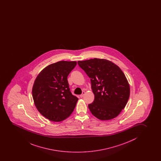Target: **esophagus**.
Wrapping results in <instances>:
<instances>
[{
    "instance_id": "esophagus-1",
    "label": "esophagus",
    "mask_w": 161,
    "mask_h": 161,
    "mask_svg": "<svg viewBox=\"0 0 161 161\" xmlns=\"http://www.w3.org/2000/svg\"><path fill=\"white\" fill-rule=\"evenodd\" d=\"M85 91H83L81 95H80V97H84V96L85 95Z\"/></svg>"
}]
</instances>
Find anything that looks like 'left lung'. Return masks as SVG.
I'll return each instance as SVG.
<instances>
[{"mask_svg": "<svg viewBox=\"0 0 161 161\" xmlns=\"http://www.w3.org/2000/svg\"><path fill=\"white\" fill-rule=\"evenodd\" d=\"M78 64L88 75L95 95L88 105L91 114L101 120H110L126 106L130 94L128 80L121 69L112 61L94 58L79 61Z\"/></svg>", "mask_w": 161, "mask_h": 161, "instance_id": "8db88e82", "label": "left lung"}]
</instances>
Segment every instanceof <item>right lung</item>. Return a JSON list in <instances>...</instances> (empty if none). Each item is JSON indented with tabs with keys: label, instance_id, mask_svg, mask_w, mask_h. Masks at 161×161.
Masks as SVG:
<instances>
[{
	"label": "right lung",
	"instance_id": "right-lung-1",
	"mask_svg": "<svg viewBox=\"0 0 161 161\" xmlns=\"http://www.w3.org/2000/svg\"><path fill=\"white\" fill-rule=\"evenodd\" d=\"M76 61H60L42 69L35 79L32 95L38 111L50 121H63L74 111L78 98L70 92L68 75Z\"/></svg>",
	"mask_w": 161,
	"mask_h": 161
}]
</instances>
